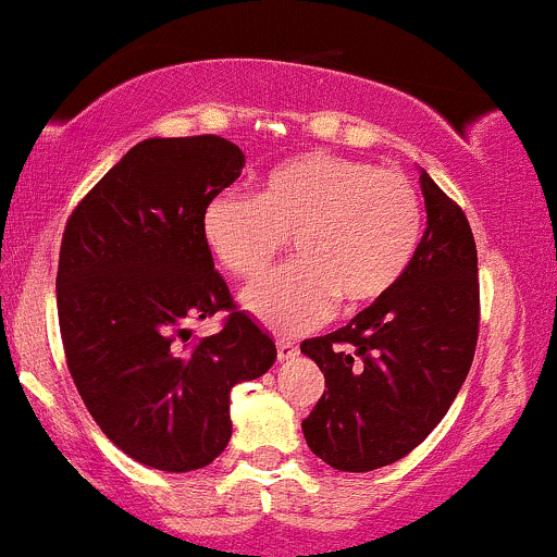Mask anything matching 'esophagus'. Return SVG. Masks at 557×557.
<instances>
[{
	"instance_id": "obj_1",
	"label": "esophagus",
	"mask_w": 557,
	"mask_h": 557,
	"mask_svg": "<svg viewBox=\"0 0 557 557\" xmlns=\"http://www.w3.org/2000/svg\"><path fill=\"white\" fill-rule=\"evenodd\" d=\"M276 354H278L281 362H286V359L297 357V346L292 341H286V337H278V341H276Z\"/></svg>"
}]
</instances>
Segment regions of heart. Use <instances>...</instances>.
<instances>
[{
	"mask_svg": "<svg viewBox=\"0 0 557 557\" xmlns=\"http://www.w3.org/2000/svg\"><path fill=\"white\" fill-rule=\"evenodd\" d=\"M211 257L236 278H257L292 238L297 262L244 292L273 332H302L341 302L357 313L403 281L423 233L416 185L399 171L330 152H302L268 171L255 198L216 195L203 209Z\"/></svg>",
	"mask_w": 557,
	"mask_h": 557,
	"instance_id": "heart-1",
	"label": "heart"
}]
</instances>
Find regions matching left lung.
<instances>
[{"mask_svg": "<svg viewBox=\"0 0 557 557\" xmlns=\"http://www.w3.org/2000/svg\"><path fill=\"white\" fill-rule=\"evenodd\" d=\"M426 233L410 268L341 330L300 343L326 392L302 421L306 443L341 472L399 461L445 418L480 332L478 246L467 214L426 171Z\"/></svg>", "mask_w": 557, "mask_h": 557, "instance_id": "left-lung-1", "label": "left lung"}]
</instances>
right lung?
I'll use <instances>...</instances> for the list:
<instances>
[{
    "mask_svg": "<svg viewBox=\"0 0 557 557\" xmlns=\"http://www.w3.org/2000/svg\"><path fill=\"white\" fill-rule=\"evenodd\" d=\"M222 136L145 139L69 214L55 302L66 367L101 432L134 461L190 472L231 443V388L276 362L233 302L203 240V209L240 176ZM225 310L223 330L189 324Z\"/></svg>",
    "mask_w": 557,
    "mask_h": 557,
    "instance_id": "1",
    "label": "right lung"
}]
</instances>
